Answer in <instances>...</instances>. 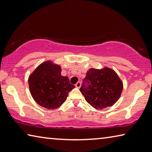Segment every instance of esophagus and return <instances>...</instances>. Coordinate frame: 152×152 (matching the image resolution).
Returning a JSON list of instances; mask_svg holds the SVG:
<instances>
[{"instance_id": "1", "label": "esophagus", "mask_w": 152, "mask_h": 152, "mask_svg": "<svg viewBox=\"0 0 152 152\" xmlns=\"http://www.w3.org/2000/svg\"><path fill=\"white\" fill-rule=\"evenodd\" d=\"M81 82L79 81V82H77V83L75 84V87H76L77 88H80V87H81Z\"/></svg>"}]
</instances>
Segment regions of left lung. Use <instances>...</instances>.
I'll return each mask as SVG.
<instances>
[{
    "instance_id": "1",
    "label": "left lung",
    "mask_w": 152,
    "mask_h": 152,
    "mask_svg": "<svg viewBox=\"0 0 152 152\" xmlns=\"http://www.w3.org/2000/svg\"><path fill=\"white\" fill-rule=\"evenodd\" d=\"M123 83L110 68L90 69L80 91L88 104L96 109H103L115 104L121 97Z\"/></svg>"
}]
</instances>
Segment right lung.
Wrapping results in <instances>:
<instances>
[{
  "mask_svg": "<svg viewBox=\"0 0 152 152\" xmlns=\"http://www.w3.org/2000/svg\"><path fill=\"white\" fill-rule=\"evenodd\" d=\"M60 65L48 61L38 65L28 78L31 96L41 107L48 109L59 108L66 101L75 86L67 77L61 75Z\"/></svg>",
  "mask_w": 152,
  "mask_h": 152,
  "instance_id": "add662e5",
  "label": "right lung"
}]
</instances>
